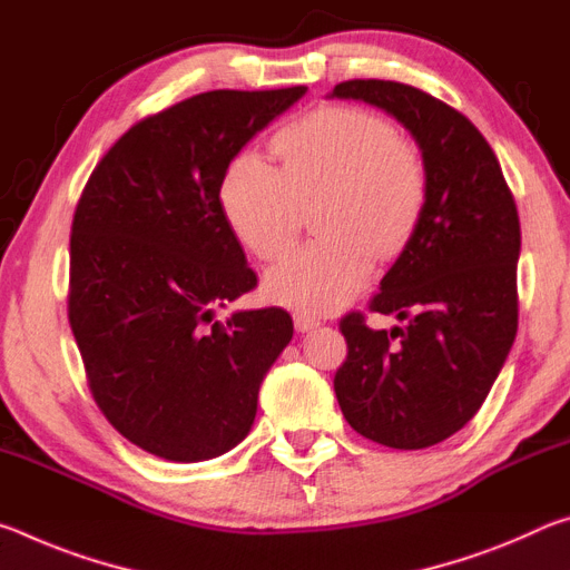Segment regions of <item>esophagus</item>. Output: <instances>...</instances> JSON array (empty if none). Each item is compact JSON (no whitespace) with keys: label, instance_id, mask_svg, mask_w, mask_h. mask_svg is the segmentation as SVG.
<instances>
[{"label":"esophagus","instance_id":"esophagus-1","mask_svg":"<svg viewBox=\"0 0 570 570\" xmlns=\"http://www.w3.org/2000/svg\"><path fill=\"white\" fill-rule=\"evenodd\" d=\"M294 326H296V332H308V330H314V326H320V320H316V316H312V314H306V312H296L294 314Z\"/></svg>","mask_w":570,"mask_h":570}]
</instances>
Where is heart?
<instances>
[{"mask_svg":"<svg viewBox=\"0 0 570 570\" xmlns=\"http://www.w3.org/2000/svg\"><path fill=\"white\" fill-rule=\"evenodd\" d=\"M276 168L238 153L218 183V206L234 238L258 262H278L314 204L320 238L266 276L278 304L330 312L350 302L372 274L374 256L410 244L428 204L422 150L392 125L354 105H324L272 138Z\"/></svg>","mask_w":570,"mask_h":570,"instance_id":"1","label":"heart"}]
</instances>
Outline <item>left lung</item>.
<instances>
[{
  "mask_svg": "<svg viewBox=\"0 0 570 570\" xmlns=\"http://www.w3.org/2000/svg\"><path fill=\"white\" fill-rule=\"evenodd\" d=\"M332 98L364 100L412 132L428 166V204L384 274L370 312L407 326L340 322L346 360L334 392L366 440L422 450L475 417L518 332L520 220L493 148L465 115L412 85L346 80Z\"/></svg>",
  "mask_w": 570,
  "mask_h": 570,
  "instance_id": "8db88e82",
  "label": "left lung"
}]
</instances>
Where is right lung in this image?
Instances as JSON below:
<instances>
[{
	"label": "right lung",
	"mask_w": 570,
	"mask_h": 570,
	"mask_svg": "<svg viewBox=\"0 0 570 570\" xmlns=\"http://www.w3.org/2000/svg\"><path fill=\"white\" fill-rule=\"evenodd\" d=\"M304 92L210 90L148 115L105 153L77 200L67 316L100 412L150 455L196 462L236 448L268 366L292 342L278 306L216 320L256 288L218 183Z\"/></svg>",
	"instance_id": "right-lung-1"
}]
</instances>
